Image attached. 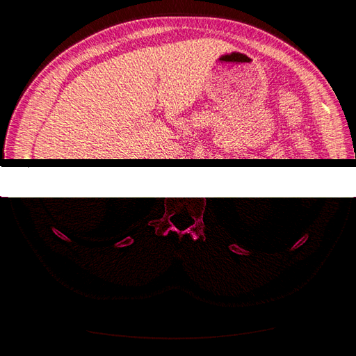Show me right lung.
<instances>
[{"label":"right lung","mask_w":356,"mask_h":356,"mask_svg":"<svg viewBox=\"0 0 356 356\" xmlns=\"http://www.w3.org/2000/svg\"><path fill=\"white\" fill-rule=\"evenodd\" d=\"M72 239L75 242L81 243L83 246H90V248H98V246H106V245H111L114 241L113 239H108V241H89V239H81V238H75V236H72Z\"/></svg>","instance_id":"1"}]
</instances>
